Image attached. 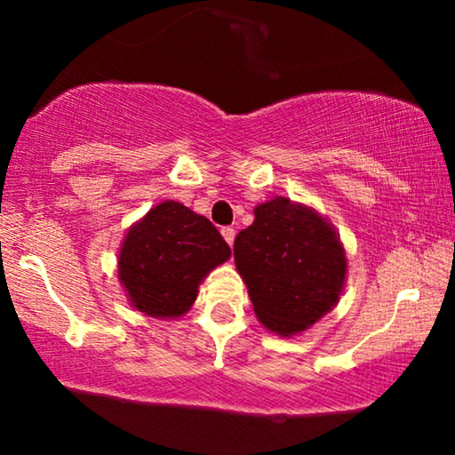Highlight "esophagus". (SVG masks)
<instances>
[{
  "instance_id": "34e87169",
  "label": "esophagus",
  "mask_w": 455,
  "mask_h": 455,
  "mask_svg": "<svg viewBox=\"0 0 455 455\" xmlns=\"http://www.w3.org/2000/svg\"><path fill=\"white\" fill-rule=\"evenodd\" d=\"M222 237L227 239L228 245H233V242H235V228L233 227H222Z\"/></svg>"
}]
</instances>
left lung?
Here are the masks:
<instances>
[{
    "instance_id": "obj_1",
    "label": "left lung",
    "mask_w": 455,
    "mask_h": 455,
    "mask_svg": "<svg viewBox=\"0 0 455 455\" xmlns=\"http://www.w3.org/2000/svg\"><path fill=\"white\" fill-rule=\"evenodd\" d=\"M235 265L265 327L291 336L336 306L347 275L340 239L318 213L278 196L235 237Z\"/></svg>"
}]
</instances>
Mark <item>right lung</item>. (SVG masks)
Returning a JSON list of instances; mask_svg holds the SVG:
<instances>
[{"instance_id":"1","label":"right lung","mask_w":455,"mask_h":455,"mask_svg":"<svg viewBox=\"0 0 455 455\" xmlns=\"http://www.w3.org/2000/svg\"><path fill=\"white\" fill-rule=\"evenodd\" d=\"M231 257V248L205 216L166 201L130 228L119 252V280L130 301L149 316H181L198 284Z\"/></svg>"}]
</instances>
